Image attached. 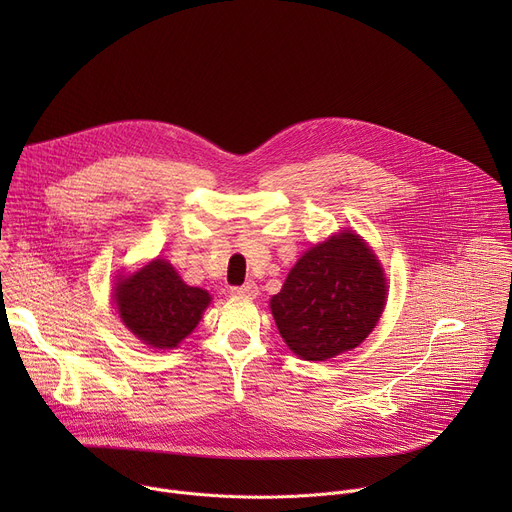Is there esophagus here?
Instances as JSON below:
<instances>
[{"label": "esophagus", "instance_id": "1", "mask_svg": "<svg viewBox=\"0 0 512 512\" xmlns=\"http://www.w3.org/2000/svg\"><path fill=\"white\" fill-rule=\"evenodd\" d=\"M257 285L253 281H247L243 285H237V287H231V294L237 296V298H255L257 296Z\"/></svg>", "mask_w": 512, "mask_h": 512}]
</instances>
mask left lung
Returning <instances> with one entry per match:
<instances>
[{"mask_svg": "<svg viewBox=\"0 0 512 512\" xmlns=\"http://www.w3.org/2000/svg\"><path fill=\"white\" fill-rule=\"evenodd\" d=\"M375 253L344 231L312 247L289 271L271 314L285 344L304 360L356 348L377 326L387 283Z\"/></svg>", "mask_w": 512, "mask_h": 512, "instance_id": "1", "label": "left lung"}]
</instances>
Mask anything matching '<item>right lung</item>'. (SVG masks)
<instances>
[{
  "label": "right lung",
  "instance_id": "obj_1",
  "mask_svg": "<svg viewBox=\"0 0 512 512\" xmlns=\"http://www.w3.org/2000/svg\"><path fill=\"white\" fill-rule=\"evenodd\" d=\"M123 324L145 344L176 348L200 322L210 304L208 291L186 285L176 269L156 259L115 285Z\"/></svg>",
  "mask_w": 512,
  "mask_h": 512
}]
</instances>
